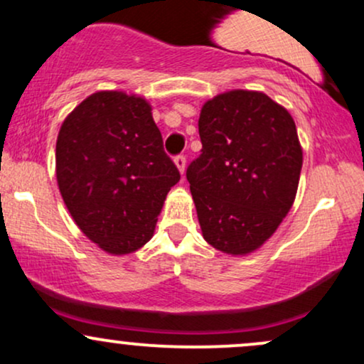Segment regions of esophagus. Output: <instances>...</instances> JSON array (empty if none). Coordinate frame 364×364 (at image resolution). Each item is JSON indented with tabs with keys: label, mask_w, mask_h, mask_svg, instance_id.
I'll return each mask as SVG.
<instances>
[{
	"label": "esophagus",
	"mask_w": 364,
	"mask_h": 364,
	"mask_svg": "<svg viewBox=\"0 0 364 364\" xmlns=\"http://www.w3.org/2000/svg\"><path fill=\"white\" fill-rule=\"evenodd\" d=\"M174 162H176V166H178L179 173H181V174H185V168H186V157L183 156V154H179V156L174 157Z\"/></svg>",
	"instance_id": "34e87169"
}]
</instances>
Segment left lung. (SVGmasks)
Wrapping results in <instances>:
<instances>
[{
  "instance_id": "8db88e82",
  "label": "left lung",
  "mask_w": 364,
  "mask_h": 364,
  "mask_svg": "<svg viewBox=\"0 0 364 364\" xmlns=\"http://www.w3.org/2000/svg\"><path fill=\"white\" fill-rule=\"evenodd\" d=\"M202 154L186 179L203 237L246 255L274 235L294 202L303 152L291 114L262 92L232 90L205 102Z\"/></svg>"
}]
</instances>
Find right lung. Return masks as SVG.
<instances>
[{"label":"right lung","instance_id":"1","mask_svg":"<svg viewBox=\"0 0 364 364\" xmlns=\"http://www.w3.org/2000/svg\"><path fill=\"white\" fill-rule=\"evenodd\" d=\"M56 178L83 235L104 252L124 255L152 237L181 174L164 152L149 102L112 90L92 94L61 124Z\"/></svg>","mask_w":364,"mask_h":364}]
</instances>
